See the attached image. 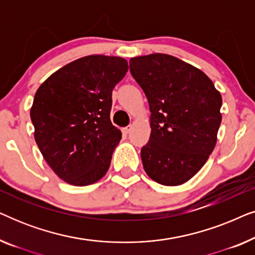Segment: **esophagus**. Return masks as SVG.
Returning a JSON list of instances; mask_svg holds the SVG:
<instances>
[{"mask_svg": "<svg viewBox=\"0 0 255 255\" xmlns=\"http://www.w3.org/2000/svg\"><path fill=\"white\" fill-rule=\"evenodd\" d=\"M131 130H132V127L131 125H128V127H127V128H123V130L122 131H123L124 134H128V133H130Z\"/></svg>", "mask_w": 255, "mask_h": 255, "instance_id": "34e87169", "label": "esophagus"}]
</instances>
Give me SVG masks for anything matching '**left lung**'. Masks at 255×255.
<instances>
[{
    "label": "left lung",
    "mask_w": 255,
    "mask_h": 255,
    "mask_svg": "<svg viewBox=\"0 0 255 255\" xmlns=\"http://www.w3.org/2000/svg\"><path fill=\"white\" fill-rule=\"evenodd\" d=\"M130 72L151 111V135L140 152L145 172L163 186H180L214 151L222 122L221 93L201 69L173 55L131 58Z\"/></svg>",
    "instance_id": "left-lung-1"
}]
</instances>
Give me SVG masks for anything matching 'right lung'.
<instances>
[{
  "instance_id": "1",
  "label": "right lung",
  "mask_w": 255,
  "mask_h": 255,
  "mask_svg": "<svg viewBox=\"0 0 255 255\" xmlns=\"http://www.w3.org/2000/svg\"><path fill=\"white\" fill-rule=\"evenodd\" d=\"M120 57L88 55L41 83L30 117L34 139L53 172L73 186L106 175L122 132L110 121L113 89L128 72Z\"/></svg>"
}]
</instances>
